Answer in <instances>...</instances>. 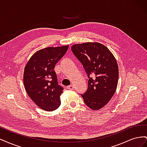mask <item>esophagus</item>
<instances>
[{
	"label": "esophagus",
	"instance_id": "34e87169",
	"mask_svg": "<svg viewBox=\"0 0 147 147\" xmlns=\"http://www.w3.org/2000/svg\"><path fill=\"white\" fill-rule=\"evenodd\" d=\"M67 90H72L74 89V85H72V84H70V85L67 86Z\"/></svg>",
	"mask_w": 147,
	"mask_h": 147
}]
</instances>
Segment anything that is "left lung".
Listing matches in <instances>:
<instances>
[{
	"label": "left lung",
	"mask_w": 147,
	"mask_h": 147,
	"mask_svg": "<svg viewBox=\"0 0 147 147\" xmlns=\"http://www.w3.org/2000/svg\"><path fill=\"white\" fill-rule=\"evenodd\" d=\"M71 50L89 78L88 90L81 94L84 103L93 110H99L117 90L119 71L116 59L107 48L97 42L75 44Z\"/></svg>",
	"instance_id": "obj_1"
}]
</instances>
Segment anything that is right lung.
Returning a JSON list of instances; mask_svg holds the SVG:
<instances>
[{
    "instance_id": "right-lung-1",
    "label": "right lung",
    "mask_w": 147,
    "mask_h": 147,
    "mask_svg": "<svg viewBox=\"0 0 147 147\" xmlns=\"http://www.w3.org/2000/svg\"><path fill=\"white\" fill-rule=\"evenodd\" d=\"M69 45L47 47L37 51L26 64L23 75L25 90L38 107L48 112L61 104L63 88L58 84L54 69Z\"/></svg>"
}]
</instances>
